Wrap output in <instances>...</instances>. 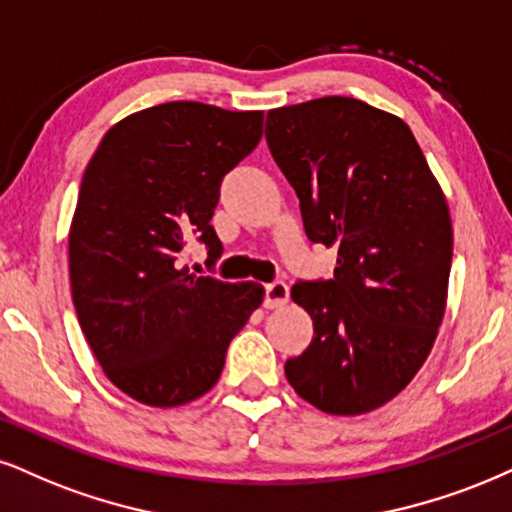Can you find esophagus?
<instances>
[{
    "label": "esophagus",
    "instance_id": "1",
    "mask_svg": "<svg viewBox=\"0 0 512 512\" xmlns=\"http://www.w3.org/2000/svg\"><path fill=\"white\" fill-rule=\"evenodd\" d=\"M289 301V287L285 282H270L266 285V299H263V306L266 308H280Z\"/></svg>",
    "mask_w": 512,
    "mask_h": 512
}]
</instances>
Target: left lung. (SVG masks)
Wrapping results in <instances>:
<instances>
[{
  "label": "left lung",
  "instance_id": "1",
  "mask_svg": "<svg viewBox=\"0 0 512 512\" xmlns=\"http://www.w3.org/2000/svg\"><path fill=\"white\" fill-rule=\"evenodd\" d=\"M266 140L308 239L339 246L332 280L292 287L313 339L285 375L325 413H368L413 380L437 339L453 256L444 192L408 125L361 99L268 111Z\"/></svg>",
  "mask_w": 512,
  "mask_h": 512
}]
</instances>
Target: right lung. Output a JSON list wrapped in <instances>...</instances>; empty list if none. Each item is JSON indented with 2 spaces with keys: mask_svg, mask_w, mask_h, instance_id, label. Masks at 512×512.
Wrapping results in <instances>:
<instances>
[{
  "mask_svg": "<svg viewBox=\"0 0 512 512\" xmlns=\"http://www.w3.org/2000/svg\"><path fill=\"white\" fill-rule=\"evenodd\" d=\"M263 111L168 102L123 118L87 163L68 235L78 323L106 377L147 406L218 382L232 337L261 306L256 282L180 268L187 239L216 261L220 182L261 142Z\"/></svg>",
  "mask_w": 512,
  "mask_h": 512,
  "instance_id": "add662e5",
  "label": "right lung"
}]
</instances>
